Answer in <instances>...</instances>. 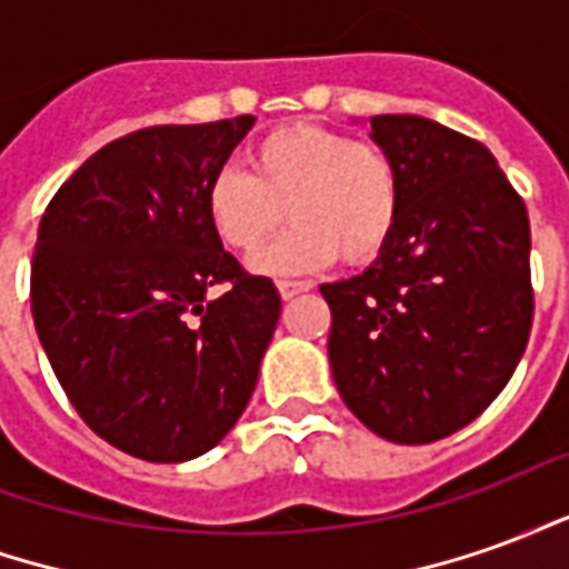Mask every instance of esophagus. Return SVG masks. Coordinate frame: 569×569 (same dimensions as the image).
I'll use <instances>...</instances> for the list:
<instances>
[{"label": "esophagus", "instance_id": "esophagus-1", "mask_svg": "<svg viewBox=\"0 0 569 569\" xmlns=\"http://www.w3.org/2000/svg\"><path fill=\"white\" fill-rule=\"evenodd\" d=\"M277 289H280V298H283V301H292V298L301 296V292L313 289V283H310V280H283V283H277Z\"/></svg>", "mask_w": 569, "mask_h": 569}]
</instances>
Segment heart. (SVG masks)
<instances>
[{"instance_id": "heart-1", "label": "heart", "mask_w": 569, "mask_h": 569, "mask_svg": "<svg viewBox=\"0 0 569 569\" xmlns=\"http://www.w3.org/2000/svg\"><path fill=\"white\" fill-rule=\"evenodd\" d=\"M402 167L390 151L317 124H286L249 149V176L219 170L207 219L224 247L259 252L286 216L292 228L256 259L261 273H301L378 259L402 216Z\"/></svg>"}]
</instances>
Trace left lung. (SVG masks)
<instances>
[{"label":"left lung","instance_id":"obj_1","mask_svg":"<svg viewBox=\"0 0 569 569\" xmlns=\"http://www.w3.org/2000/svg\"><path fill=\"white\" fill-rule=\"evenodd\" d=\"M371 140L402 167V216L366 271L320 286L329 362L371 432L429 445L472 423L525 353L530 222L481 142L420 116H375Z\"/></svg>","mask_w":569,"mask_h":569}]
</instances>
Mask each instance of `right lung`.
I'll list each match as a JSON object with an SVG mask.
<instances>
[{
    "instance_id": "add662e5",
    "label": "right lung",
    "mask_w": 569,
    "mask_h": 569,
    "mask_svg": "<svg viewBox=\"0 0 569 569\" xmlns=\"http://www.w3.org/2000/svg\"><path fill=\"white\" fill-rule=\"evenodd\" d=\"M252 124L128 133L81 163L39 222L30 308L48 362L81 420L149 463L194 460L228 436L280 320L277 286L224 252L203 203Z\"/></svg>"
}]
</instances>
